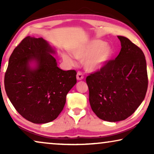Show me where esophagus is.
<instances>
[{"mask_svg":"<svg viewBox=\"0 0 154 154\" xmlns=\"http://www.w3.org/2000/svg\"><path fill=\"white\" fill-rule=\"evenodd\" d=\"M83 78H84L83 73L81 72V71H78L77 75H76L77 80H79V81H81V80L83 79Z\"/></svg>","mask_w":154,"mask_h":154,"instance_id":"34e87169","label":"esophagus"}]
</instances>
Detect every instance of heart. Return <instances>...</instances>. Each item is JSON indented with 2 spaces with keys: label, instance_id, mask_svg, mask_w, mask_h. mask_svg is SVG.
<instances>
[{
  "label": "heart",
  "instance_id": "b5f03b06",
  "mask_svg": "<svg viewBox=\"0 0 154 154\" xmlns=\"http://www.w3.org/2000/svg\"><path fill=\"white\" fill-rule=\"evenodd\" d=\"M73 55L78 60H85V66L90 71L102 69L112 54L111 46L104 41L93 40L75 48L72 51ZM67 62L73 64V60L67 54L64 55Z\"/></svg>",
  "mask_w": 154,
  "mask_h": 154
}]
</instances>
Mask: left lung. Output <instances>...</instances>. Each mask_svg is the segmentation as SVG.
<instances>
[{
    "mask_svg": "<svg viewBox=\"0 0 154 154\" xmlns=\"http://www.w3.org/2000/svg\"><path fill=\"white\" fill-rule=\"evenodd\" d=\"M118 38L121 43L119 55L86 77L92 111L100 119L109 122L130 116L144 100L148 88L142 50L127 38Z\"/></svg>",
    "mask_w": 154,
    "mask_h": 154,
    "instance_id": "8db88e82",
    "label": "left lung"
}]
</instances>
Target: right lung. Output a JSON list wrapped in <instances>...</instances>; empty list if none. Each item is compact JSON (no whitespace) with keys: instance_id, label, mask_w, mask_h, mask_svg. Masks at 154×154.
Instances as JSON below:
<instances>
[{"instance_id":"obj_1","label":"right lung","mask_w":154,"mask_h":154,"mask_svg":"<svg viewBox=\"0 0 154 154\" xmlns=\"http://www.w3.org/2000/svg\"><path fill=\"white\" fill-rule=\"evenodd\" d=\"M54 53L42 38L27 36L14 48L9 59L4 85L17 111L33 123L56 119L63 110L66 94L76 83V71L57 66ZM34 60L35 68L29 65Z\"/></svg>"}]
</instances>
